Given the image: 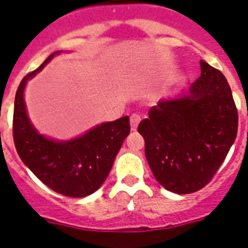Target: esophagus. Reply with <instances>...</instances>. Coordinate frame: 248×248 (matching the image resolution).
<instances>
[{
	"mask_svg": "<svg viewBox=\"0 0 248 248\" xmlns=\"http://www.w3.org/2000/svg\"><path fill=\"white\" fill-rule=\"evenodd\" d=\"M140 123V115L138 114H131L130 115V126L131 130L135 131L138 129V125H139Z\"/></svg>",
	"mask_w": 248,
	"mask_h": 248,
	"instance_id": "34e87169",
	"label": "esophagus"
}]
</instances>
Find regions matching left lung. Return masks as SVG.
<instances>
[{
    "label": "left lung",
    "instance_id": "1",
    "mask_svg": "<svg viewBox=\"0 0 248 248\" xmlns=\"http://www.w3.org/2000/svg\"><path fill=\"white\" fill-rule=\"evenodd\" d=\"M200 67L187 92L160 100L138 126L155 179L175 194L207 185L237 135V108L226 78L205 61Z\"/></svg>",
    "mask_w": 248,
    "mask_h": 248
}]
</instances>
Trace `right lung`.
<instances>
[{"mask_svg":"<svg viewBox=\"0 0 248 248\" xmlns=\"http://www.w3.org/2000/svg\"><path fill=\"white\" fill-rule=\"evenodd\" d=\"M59 53L58 50L50 54L19 83L13 110V140L23 164L45 185L64 196L84 198L103 185L123 141L130 133V124L126 115L103 123L82 137L67 141L39 134L28 118L25 87L28 79Z\"/></svg>","mask_w":248,"mask_h":248,"instance_id":"1","label":"right lung"}]
</instances>
